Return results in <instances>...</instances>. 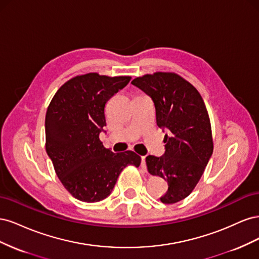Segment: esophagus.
<instances>
[{
  "label": "esophagus",
  "instance_id": "34e87169",
  "mask_svg": "<svg viewBox=\"0 0 259 259\" xmlns=\"http://www.w3.org/2000/svg\"><path fill=\"white\" fill-rule=\"evenodd\" d=\"M142 167L145 168V169H146V167H147V165H146V156H145V155L142 156Z\"/></svg>",
  "mask_w": 259,
  "mask_h": 259
}]
</instances>
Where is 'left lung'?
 Masks as SVG:
<instances>
[{"label":"left lung","instance_id":"1","mask_svg":"<svg viewBox=\"0 0 259 259\" xmlns=\"http://www.w3.org/2000/svg\"><path fill=\"white\" fill-rule=\"evenodd\" d=\"M150 97L155 107L156 124L166 134L165 152L148 155L151 175L168 184L162 203L173 204L189 195L213 154V138L208 113L200 93L176 73L156 72L132 82Z\"/></svg>","mask_w":259,"mask_h":259}]
</instances>
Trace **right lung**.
I'll list each match as a JSON object with an SVG mask.
<instances>
[{
  "label": "right lung",
  "mask_w": 259,
  "mask_h": 259,
  "mask_svg": "<svg viewBox=\"0 0 259 259\" xmlns=\"http://www.w3.org/2000/svg\"><path fill=\"white\" fill-rule=\"evenodd\" d=\"M131 79L77 75L61 86L48 108L46 152L61 184L77 200L93 203L106 199L124 167L140 165L142 159L135 152L113 153L99 140L106 126L107 101Z\"/></svg>",
  "instance_id": "add662e5"
}]
</instances>
